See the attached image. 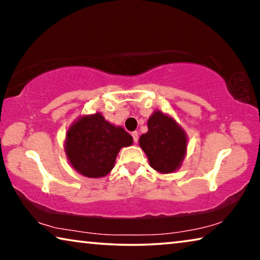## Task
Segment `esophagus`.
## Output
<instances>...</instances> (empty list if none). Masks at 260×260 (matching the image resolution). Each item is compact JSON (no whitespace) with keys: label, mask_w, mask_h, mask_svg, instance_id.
Masks as SVG:
<instances>
[{"label":"esophagus","mask_w":260,"mask_h":260,"mask_svg":"<svg viewBox=\"0 0 260 260\" xmlns=\"http://www.w3.org/2000/svg\"><path fill=\"white\" fill-rule=\"evenodd\" d=\"M132 138H133V141H134V143H138V141H139V133L138 132H132Z\"/></svg>","instance_id":"34e87169"}]
</instances>
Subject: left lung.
<instances>
[{"instance_id": "8db88e82", "label": "left lung", "mask_w": 260, "mask_h": 260, "mask_svg": "<svg viewBox=\"0 0 260 260\" xmlns=\"http://www.w3.org/2000/svg\"><path fill=\"white\" fill-rule=\"evenodd\" d=\"M139 142L150 166L160 173L174 172L186 155V134L172 118L160 111L149 118L148 132L141 135Z\"/></svg>"}]
</instances>
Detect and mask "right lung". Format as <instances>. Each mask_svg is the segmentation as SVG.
Segmentation results:
<instances>
[{
    "mask_svg": "<svg viewBox=\"0 0 260 260\" xmlns=\"http://www.w3.org/2000/svg\"><path fill=\"white\" fill-rule=\"evenodd\" d=\"M133 143L121 127L104 119L101 113L79 119L68 131L65 150L73 169L88 178H101L112 170L122 147Z\"/></svg>",
    "mask_w": 260,
    "mask_h": 260,
    "instance_id": "obj_1",
    "label": "right lung"
}]
</instances>
